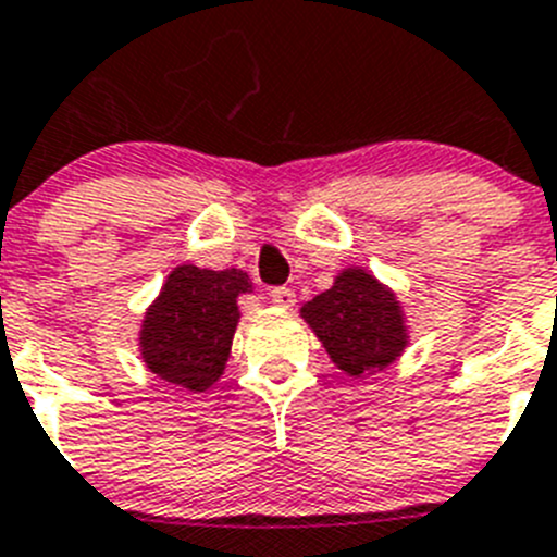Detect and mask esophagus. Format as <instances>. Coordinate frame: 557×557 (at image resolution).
<instances>
[{
    "label": "esophagus",
    "instance_id": "34e87169",
    "mask_svg": "<svg viewBox=\"0 0 557 557\" xmlns=\"http://www.w3.org/2000/svg\"><path fill=\"white\" fill-rule=\"evenodd\" d=\"M272 302L277 308H294V302H297V294H294L292 288H274Z\"/></svg>",
    "mask_w": 557,
    "mask_h": 557
}]
</instances>
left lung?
I'll return each mask as SVG.
<instances>
[{"instance_id":"8db88e82","label":"left lung","mask_w":557,"mask_h":557,"mask_svg":"<svg viewBox=\"0 0 557 557\" xmlns=\"http://www.w3.org/2000/svg\"><path fill=\"white\" fill-rule=\"evenodd\" d=\"M299 317L350 379H370L400 359L412 342L398 292L364 265H345L327 292L299 308Z\"/></svg>"}]
</instances>
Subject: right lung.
Masks as SVG:
<instances>
[{"label": "right lung", "mask_w": 557, "mask_h": 557, "mask_svg": "<svg viewBox=\"0 0 557 557\" xmlns=\"http://www.w3.org/2000/svg\"><path fill=\"white\" fill-rule=\"evenodd\" d=\"M251 280L238 269L173 265L139 322V359L159 381L205 393L224 375L238 331V299Z\"/></svg>", "instance_id": "obj_1"}]
</instances>
